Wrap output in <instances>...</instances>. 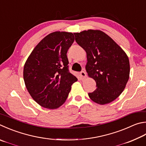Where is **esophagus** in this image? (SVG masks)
Segmentation results:
<instances>
[{"label":"esophagus","instance_id":"34e87169","mask_svg":"<svg viewBox=\"0 0 146 146\" xmlns=\"http://www.w3.org/2000/svg\"><path fill=\"white\" fill-rule=\"evenodd\" d=\"M80 76H81V77H82V79H84L85 78H86V71H82L81 72H80Z\"/></svg>","mask_w":146,"mask_h":146}]
</instances>
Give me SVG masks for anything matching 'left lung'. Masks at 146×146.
Here are the masks:
<instances>
[{
  "label": "left lung",
  "mask_w": 146,
  "mask_h": 146,
  "mask_svg": "<svg viewBox=\"0 0 146 146\" xmlns=\"http://www.w3.org/2000/svg\"><path fill=\"white\" fill-rule=\"evenodd\" d=\"M74 34L76 43L86 52L87 73L96 83V89L88 94L89 98L100 105L113 102L123 92L129 79L130 68L126 54L101 31Z\"/></svg>",
  "instance_id": "obj_1"
}]
</instances>
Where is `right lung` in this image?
<instances>
[{"mask_svg": "<svg viewBox=\"0 0 146 146\" xmlns=\"http://www.w3.org/2000/svg\"><path fill=\"white\" fill-rule=\"evenodd\" d=\"M75 40L73 33L54 32L42 39L31 52L23 68L29 94L41 107L55 109L67 99L77 81L68 69L67 52Z\"/></svg>", "mask_w": 146, "mask_h": 146, "instance_id": "obj_1", "label": "right lung"}]
</instances>
